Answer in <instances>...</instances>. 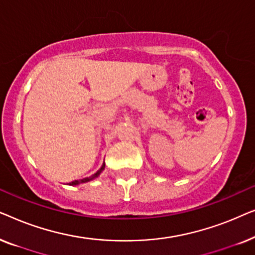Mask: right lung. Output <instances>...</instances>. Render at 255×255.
Returning <instances> with one entry per match:
<instances>
[{"label": "right lung", "mask_w": 255, "mask_h": 255, "mask_svg": "<svg viewBox=\"0 0 255 255\" xmlns=\"http://www.w3.org/2000/svg\"><path fill=\"white\" fill-rule=\"evenodd\" d=\"M104 168H106V163L103 162V165H102V167H101V168L97 170V172L95 173V174H93L92 176H89V177H85V179H82V180H75V181H73V182H71L69 183V186H78V184H80V183H86V182H89V181H92V180H94V179H96V177H99L100 176V174L103 172L104 170Z\"/></svg>", "instance_id": "right-lung-1"}]
</instances>
